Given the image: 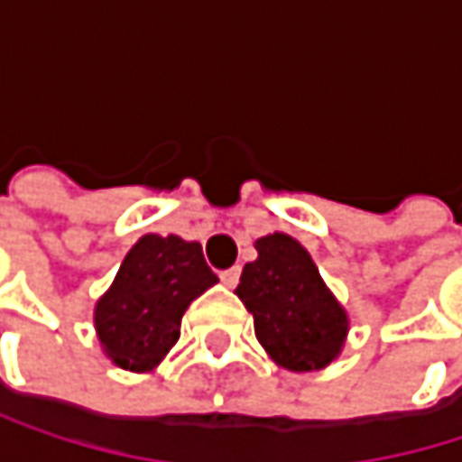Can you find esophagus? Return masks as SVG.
Wrapping results in <instances>:
<instances>
[{
    "mask_svg": "<svg viewBox=\"0 0 462 462\" xmlns=\"http://www.w3.org/2000/svg\"><path fill=\"white\" fill-rule=\"evenodd\" d=\"M219 278H222V283H225V286L235 289V286H237V281H240V267H230V270H222V273H219Z\"/></svg>",
    "mask_w": 462,
    "mask_h": 462,
    "instance_id": "34e87169",
    "label": "esophagus"
}]
</instances>
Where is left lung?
I'll return each instance as SVG.
<instances>
[{"instance_id":"8db88e82","label":"left lung","mask_w":462,"mask_h":462,"mask_svg":"<svg viewBox=\"0 0 462 462\" xmlns=\"http://www.w3.org/2000/svg\"><path fill=\"white\" fill-rule=\"evenodd\" d=\"M256 259L243 267L235 294L254 316L267 356L291 372L328 366L347 337V313L323 283L308 248L286 232L254 243Z\"/></svg>"}]
</instances>
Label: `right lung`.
I'll list each match as a JSON object with an SVG mask.
<instances>
[{"label":"right lung","instance_id":"1","mask_svg":"<svg viewBox=\"0 0 462 462\" xmlns=\"http://www.w3.org/2000/svg\"><path fill=\"white\" fill-rule=\"evenodd\" d=\"M219 283L200 243L179 235H143L123 259L115 283L96 302V334L104 353L131 372H152L181 334V316Z\"/></svg>","mask_w":462,"mask_h":462}]
</instances>
